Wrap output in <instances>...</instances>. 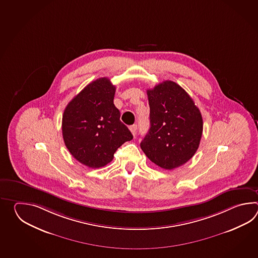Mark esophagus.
Instances as JSON below:
<instances>
[{
    "mask_svg": "<svg viewBox=\"0 0 258 258\" xmlns=\"http://www.w3.org/2000/svg\"><path fill=\"white\" fill-rule=\"evenodd\" d=\"M129 129H130V131H131L132 134L134 135V136H136L137 135V124H133L131 126L129 127Z\"/></svg>",
    "mask_w": 258,
    "mask_h": 258,
    "instance_id": "1",
    "label": "esophagus"
}]
</instances>
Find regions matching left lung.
I'll return each mask as SVG.
<instances>
[{"label": "left lung", "mask_w": 258, "mask_h": 258, "mask_svg": "<svg viewBox=\"0 0 258 258\" xmlns=\"http://www.w3.org/2000/svg\"><path fill=\"white\" fill-rule=\"evenodd\" d=\"M150 128L140 144L155 164L172 170L186 163L197 152L203 119L192 98L173 81L148 89Z\"/></svg>", "instance_id": "left-lung-1"}]
</instances>
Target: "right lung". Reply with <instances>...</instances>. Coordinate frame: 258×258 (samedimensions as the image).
Returning <instances> with one entry per match:
<instances>
[{
  "instance_id": "add662e5",
  "label": "right lung",
  "mask_w": 258,
  "mask_h": 258,
  "mask_svg": "<svg viewBox=\"0 0 258 258\" xmlns=\"http://www.w3.org/2000/svg\"><path fill=\"white\" fill-rule=\"evenodd\" d=\"M115 89L109 78H99L77 94L63 111L61 130L66 148L89 168L110 163L116 150L133 139L113 103Z\"/></svg>"
}]
</instances>
